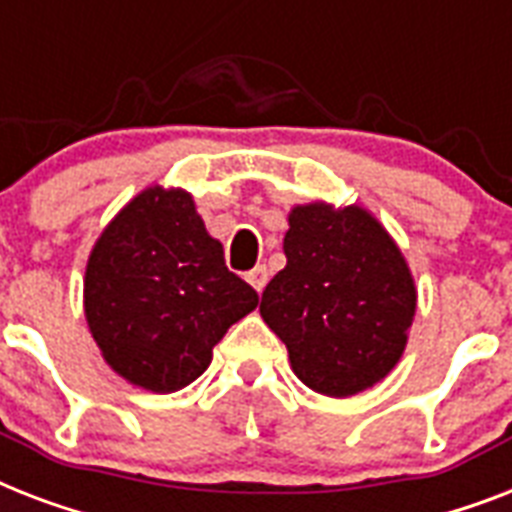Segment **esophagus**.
Masks as SVG:
<instances>
[{
    "label": "esophagus",
    "mask_w": 512,
    "mask_h": 512,
    "mask_svg": "<svg viewBox=\"0 0 512 512\" xmlns=\"http://www.w3.org/2000/svg\"><path fill=\"white\" fill-rule=\"evenodd\" d=\"M247 281L257 289V292H263L265 284H268V268H265V265H257V268H252V271L247 273Z\"/></svg>",
    "instance_id": "34e87169"
}]
</instances>
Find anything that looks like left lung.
Listing matches in <instances>:
<instances>
[{"mask_svg":"<svg viewBox=\"0 0 512 512\" xmlns=\"http://www.w3.org/2000/svg\"><path fill=\"white\" fill-rule=\"evenodd\" d=\"M284 255L260 316L287 345L300 382L348 398L385 380L417 311L414 276L385 225L358 204H297Z\"/></svg>","mask_w":512,"mask_h":512,"instance_id":"left-lung-1","label":"left lung"}]
</instances>
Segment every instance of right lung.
<instances>
[{"instance_id":"right-lung-1","label":"right lung","mask_w":512,"mask_h":512,"mask_svg":"<svg viewBox=\"0 0 512 512\" xmlns=\"http://www.w3.org/2000/svg\"><path fill=\"white\" fill-rule=\"evenodd\" d=\"M257 308L183 188L148 185L103 228L84 271V319L106 364L151 393L191 385Z\"/></svg>"}]
</instances>
